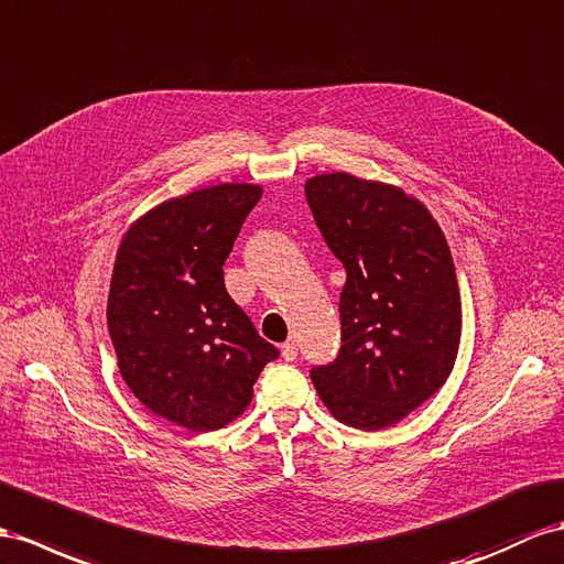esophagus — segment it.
<instances>
[{"label": "esophagus", "instance_id": "34e87169", "mask_svg": "<svg viewBox=\"0 0 564 564\" xmlns=\"http://www.w3.org/2000/svg\"><path fill=\"white\" fill-rule=\"evenodd\" d=\"M281 355H283L285 362H293V359L297 357V345H295V340L283 343V345H281Z\"/></svg>", "mask_w": 564, "mask_h": 564}]
</instances>
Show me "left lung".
Wrapping results in <instances>:
<instances>
[{
    "mask_svg": "<svg viewBox=\"0 0 564 564\" xmlns=\"http://www.w3.org/2000/svg\"><path fill=\"white\" fill-rule=\"evenodd\" d=\"M305 195L348 273L340 352L312 367V383L338 422L393 426L436 393L455 365L462 302L451 248L402 187L336 171L310 178Z\"/></svg>",
    "mask_w": 564,
    "mask_h": 564,
    "instance_id": "left-lung-1",
    "label": "left lung"
}]
</instances>
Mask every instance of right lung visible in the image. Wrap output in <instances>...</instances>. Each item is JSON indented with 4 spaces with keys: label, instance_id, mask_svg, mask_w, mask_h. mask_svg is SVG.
Wrapping results in <instances>:
<instances>
[{
    "label": "right lung",
    "instance_id": "right-lung-1",
    "mask_svg": "<svg viewBox=\"0 0 564 564\" xmlns=\"http://www.w3.org/2000/svg\"><path fill=\"white\" fill-rule=\"evenodd\" d=\"M259 197L252 183L202 187L140 216L119 245L107 326L121 377L150 412L191 431L240 416L259 371L279 357L224 285Z\"/></svg>",
    "mask_w": 564,
    "mask_h": 564
}]
</instances>
